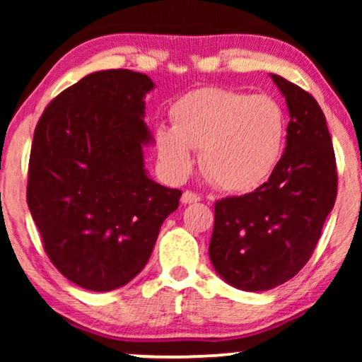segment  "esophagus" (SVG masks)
Masks as SVG:
<instances>
[{
  "mask_svg": "<svg viewBox=\"0 0 362 362\" xmlns=\"http://www.w3.org/2000/svg\"><path fill=\"white\" fill-rule=\"evenodd\" d=\"M197 201H201V196L196 194V192H192V191L182 192V196H181L182 204H191V202H197Z\"/></svg>",
  "mask_w": 362,
  "mask_h": 362,
  "instance_id": "1",
  "label": "esophagus"
}]
</instances>
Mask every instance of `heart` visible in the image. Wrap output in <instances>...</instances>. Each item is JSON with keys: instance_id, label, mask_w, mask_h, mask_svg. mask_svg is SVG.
I'll list each match as a JSON object with an SVG mask.
<instances>
[{"instance_id": "heart-1", "label": "heart", "mask_w": 362, "mask_h": 362, "mask_svg": "<svg viewBox=\"0 0 362 362\" xmlns=\"http://www.w3.org/2000/svg\"><path fill=\"white\" fill-rule=\"evenodd\" d=\"M171 128L155 133L158 156L171 175L186 176L201 150L204 175L227 192H252L279 166L288 132L281 103L270 95L221 87L187 92L173 103Z\"/></svg>"}]
</instances>
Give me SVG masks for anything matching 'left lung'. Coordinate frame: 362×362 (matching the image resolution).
<instances>
[{
    "label": "left lung",
    "mask_w": 362,
    "mask_h": 362,
    "mask_svg": "<svg viewBox=\"0 0 362 362\" xmlns=\"http://www.w3.org/2000/svg\"><path fill=\"white\" fill-rule=\"evenodd\" d=\"M290 112L285 153L269 181L214 206L209 259L235 288L265 291L298 274L313 254L338 192L325 113L313 95L272 74Z\"/></svg>",
    "instance_id": "8db88e82"
}]
</instances>
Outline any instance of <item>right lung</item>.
I'll list each match as a JSON object with an SVG mask.
<instances>
[{"mask_svg":"<svg viewBox=\"0 0 362 362\" xmlns=\"http://www.w3.org/2000/svg\"><path fill=\"white\" fill-rule=\"evenodd\" d=\"M145 74H88L59 93L34 130L28 206L52 265L74 284L110 291L140 274L180 189L150 180Z\"/></svg>","mask_w":362,"mask_h":362,"instance_id":"obj_1","label":"right lung"}]
</instances>
